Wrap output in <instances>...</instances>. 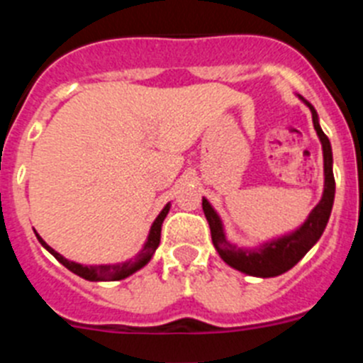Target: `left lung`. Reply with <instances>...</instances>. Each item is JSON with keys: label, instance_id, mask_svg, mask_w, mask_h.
<instances>
[{"label": "left lung", "instance_id": "left-lung-1", "mask_svg": "<svg viewBox=\"0 0 363 363\" xmlns=\"http://www.w3.org/2000/svg\"><path fill=\"white\" fill-rule=\"evenodd\" d=\"M300 99L311 108L314 130L318 134L323 150V194L318 205L309 213L307 220L293 233L284 234V236L271 240V242H264L259 247H255V249H243V247L234 245V243L227 240L221 218L218 216V213L214 211V207L209 203L207 198L201 200L205 218L209 221L213 243L216 247L220 258L227 265H230V267L240 272H245L249 277L272 278L280 277V274L287 272L289 269H293L309 252L311 247L318 242L320 236L325 230L329 216H331L333 201H335V174H333L331 142L323 134L322 127H320L318 114H316L313 105L307 99L301 98V96Z\"/></svg>", "mask_w": 363, "mask_h": 363}]
</instances>
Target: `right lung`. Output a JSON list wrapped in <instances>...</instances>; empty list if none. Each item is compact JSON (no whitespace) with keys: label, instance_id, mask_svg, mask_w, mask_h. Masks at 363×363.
<instances>
[{"label":"right lung","instance_id":"add662e5","mask_svg":"<svg viewBox=\"0 0 363 363\" xmlns=\"http://www.w3.org/2000/svg\"><path fill=\"white\" fill-rule=\"evenodd\" d=\"M169 209H171V203H167L165 207L162 209V213L158 214V218L154 220V223L150 225L149 236H147V242L143 243L142 251L138 252L134 258L127 259L123 264H107V265H82L76 264V262H70V259L63 258L60 252H56L50 245L45 243V240L41 238L40 234L36 233L38 240H40L41 245L54 256V258L60 262V264L65 265L69 271H72L74 274H78V277L85 278L89 281H116V280H123V278L130 277L136 271H140L142 267H145L147 264L150 262L152 255L156 252L160 245V238H162V223L165 220V216L169 214Z\"/></svg>","mask_w":363,"mask_h":363}]
</instances>
